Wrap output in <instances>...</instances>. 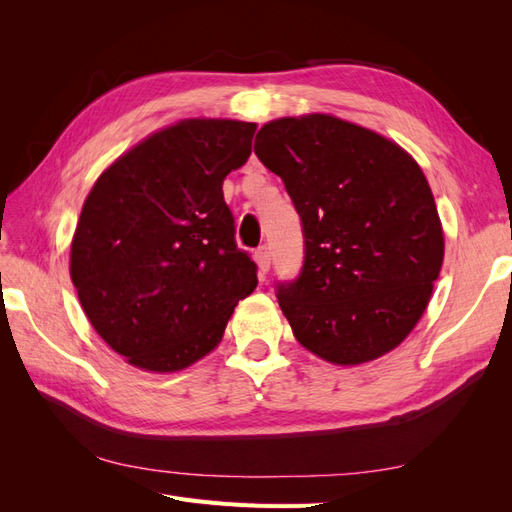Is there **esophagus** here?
<instances>
[{
  "label": "esophagus",
  "instance_id": "1",
  "mask_svg": "<svg viewBox=\"0 0 512 512\" xmlns=\"http://www.w3.org/2000/svg\"><path fill=\"white\" fill-rule=\"evenodd\" d=\"M254 258H256V265H258V273L260 275H267V271L271 269V252H269V247L267 245L258 247Z\"/></svg>",
  "mask_w": 512,
  "mask_h": 512
}]
</instances>
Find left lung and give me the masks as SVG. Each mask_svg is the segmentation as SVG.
Segmentation results:
<instances>
[{"mask_svg": "<svg viewBox=\"0 0 512 512\" xmlns=\"http://www.w3.org/2000/svg\"><path fill=\"white\" fill-rule=\"evenodd\" d=\"M254 151L303 222V271L277 292L297 342L342 367L395 350L425 314L444 260L423 168L391 138L327 113L265 123Z\"/></svg>", "mask_w": 512, "mask_h": 512, "instance_id": "obj_1", "label": "left lung"}]
</instances>
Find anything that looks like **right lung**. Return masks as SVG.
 <instances>
[{"instance_id":"add662e5","label":"right lung","mask_w":512,"mask_h":512,"mask_svg":"<svg viewBox=\"0 0 512 512\" xmlns=\"http://www.w3.org/2000/svg\"><path fill=\"white\" fill-rule=\"evenodd\" d=\"M256 123L192 117L102 170L70 245L91 327L132 367L173 374L222 342L256 265L237 250L222 183L252 153Z\"/></svg>"}]
</instances>
